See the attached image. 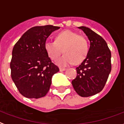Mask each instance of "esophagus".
<instances>
[{
	"label": "esophagus",
	"mask_w": 124,
	"mask_h": 124,
	"mask_svg": "<svg viewBox=\"0 0 124 124\" xmlns=\"http://www.w3.org/2000/svg\"><path fill=\"white\" fill-rule=\"evenodd\" d=\"M65 70H66V69H65V68H61V67H60V68H59V70L61 71V72H63V71Z\"/></svg>",
	"instance_id": "1"
}]
</instances>
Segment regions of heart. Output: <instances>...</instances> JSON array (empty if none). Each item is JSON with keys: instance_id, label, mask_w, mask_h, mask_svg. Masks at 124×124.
<instances>
[{"instance_id": "obj_1", "label": "heart", "mask_w": 124, "mask_h": 124, "mask_svg": "<svg viewBox=\"0 0 124 124\" xmlns=\"http://www.w3.org/2000/svg\"><path fill=\"white\" fill-rule=\"evenodd\" d=\"M45 51L49 57L57 61L59 66H66L72 63L78 65L84 61L89 52L87 39L82 35L71 30H65L59 33L55 41H46L45 44Z\"/></svg>"}]
</instances>
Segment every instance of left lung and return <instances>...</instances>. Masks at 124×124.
<instances>
[{
  "mask_svg": "<svg viewBox=\"0 0 124 124\" xmlns=\"http://www.w3.org/2000/svg\"><path fill=\"white\" fill-rule=\"evenodd\" d=\"M78 28L89 38L90 48L86 58L76 68L77 76L72 84L80 96L89 97L103 90L111 71V52L100 35L87 27Z\"/></svg>",
  "mask_w": 124,
  "mask_h": 124,
  "instance_id": "1",
  "label": "left lung"
}]
</instances>
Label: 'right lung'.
Here are the masks:
<instances>
[{
	"label": "right lung",
	"instance_id": "1",
	"mask_svg": "<svg viewBox=\"0 0 124 124\" xmlns=\"http://www.w3.org/2000/svg\"><path fill=\"white\" fill-rule=\"evenodd\" d=\"M52 25L34 26L15 43L10 62L11 76L18 91L28 98H40L48 92L52 76L59 68L45 49L46 39L59 29Z\"/></svg>",
	"mask_w": 124,
	"mask_h": 124
}]
</instances>
